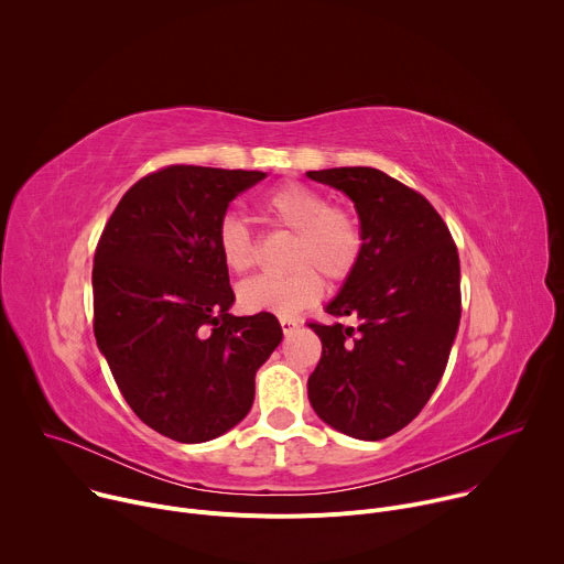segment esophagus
Returning a JSON list of instances; mask_svg holds the SVG:
<instances>
[{
    "label": "esophagus",
    "mask_w": 564,
    "mask_h": 564,
    "mask_svg": "<svg viewBox=\"0 0 564 564\" xmlns=\"http://www.w3.org/2000/svg\"><path fill=\"white\" fill-rule=\"evenodd\" d=\"M279 321H281V330H283V335H292V333L299 328L296 321H294V318H290V316H281Z\"/></svg>",
    "instance_id": "esophagus-1"
}]
</instances>
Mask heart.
<instances>
[{"label": "heart", "mask_w": 564, "mask_h": 564, "mask_svg": "<svg viewBox=\"0 0 564 564\" xmlns=\"http://www.w3.org/2000/svg\"><path fill=\"white\" fill-rule=\"evenodd\" d=\"M261 212L265 220L290 231L281 276H257L238 288V303L248 312L294 316L314 305L328 288L346 285L359 270L366 252V229L359 214L344 203L303 183H285L272 189ZM216 243L220 259L234 274L250 272L259 261V246L246 220L225 216Z\"/></svg>", "instance_id": "obj_1"}]
</instances>
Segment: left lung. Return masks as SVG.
Masks as SVG:
<instances>
[{
  "mask_svg": "<svg viewBox=\"0 0 564 564\" xmlns=\"http://www.w3.org/2000/svg\"><path fill=\"white\" fill-rule=\"evenodd\" d=\"M307 176L348 194L366 229L359 270L326 307L357 326L307 324L324 348L310 404L350 437L386 440L422 413L446 370L462 316L457 246L420 192L379 170Z\"/></svg>",
  "mask_w": 564,
  "mask_h": 564,
  "instance_id": "1",
  "label": "left lung"
}]
</instances>
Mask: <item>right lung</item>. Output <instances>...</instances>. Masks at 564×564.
Here are the masks:
<instances>
[{
    "label": "right lung",
    "instance_id": "obj_1",
    "mask_svg": "<svg viewBox=\"0 0 564 564\" xmlns=\"http://www.w3.org/2000/svg\"><path fill=\"white\" fill-rule=\"evenodd\" d=\"M268 174L170 165L120 198L94 257V333L131 411L183 444L243 420L254 375L281 344L274 314L234 316L216 234Z\"/></svg>",
    "mask_w": 564,
    "mask_h": 564
}]
</instances>
